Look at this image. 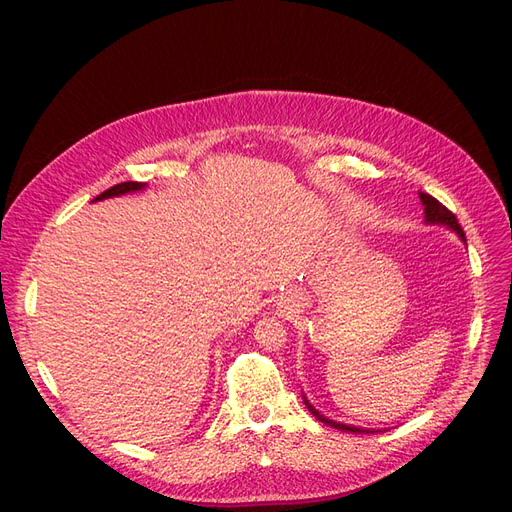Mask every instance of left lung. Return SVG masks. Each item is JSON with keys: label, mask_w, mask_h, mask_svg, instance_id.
<instances>
[{"label": "left lung", "mask_w": 512, "mask_h": 512, "mask_svg": "<svg viewBox=\"0 0 512 512\" xmlns=\"http://www.w3.org/2000/svg\"><path fill=\"white\" fill-rule=\"evenodd\" d=\"M419 199H421V205H423V213H425V224H436V226H446L448 230H452L456 236H459L465 245H467V238H465V232L463 228L459 226V222H456V215L452 211H448L440 201H436L432 195L427 193H419ZM303 400L305 405L309 409V413L313 417H317L321 423H326L330 427H336L340 429V432H351V434H373V432H380V429H365V427H357V425H346V423H340V421H334V419H328L321 415L311 402L307 400V396L303 394Z\"/></svg>", "instance_id": "8db88e82"}]
</instances>
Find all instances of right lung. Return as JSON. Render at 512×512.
Masks as SVG:
<instances>
[{
	"label": "right lung",
	"mask_w": 512,
	"mask_h": 512,
	"mask_svg": "<svg viewBox=\"0 0 512 512\" xmlns=\"http://www.w3.org/2000/svg\"><path fill=\"white\" fill-rule=\"evenodd\" d=\"M147 184L145 182H120L112 188H107L105 193H101L99 197L93 199L95 201H103V199H112V197H122V195H128V193H137V191H145Z\"/></svg>",
	"instance_id": "obj_1"
}]
</instances>
